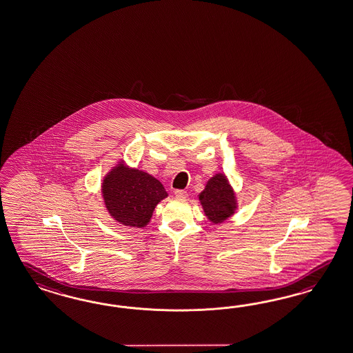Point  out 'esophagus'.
<instances>
[{
    "instance_id": "esophagus-1",
    "label": "esophagus",
    "mask_w": 353,
    "mask_h": 353,
    "mask_svg": "<svg viewBox=\"0 0 353 353\" xmlns=\"http://www.w3.org/2000/svg\"><path fill=\"white\" fill-rule=\"evenodd\" d=\"M174 193H175V196H176L178 199H187V197H188V193H187L185 190H176Z\"/></svg>"
}]
</instances>
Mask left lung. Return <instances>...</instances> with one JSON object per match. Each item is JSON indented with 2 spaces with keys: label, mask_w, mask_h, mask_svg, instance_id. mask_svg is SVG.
<instances>
[{
  "label": "left lung",
  "mask_w": 353,
  "mask_h": 353,
  "mask_svg": "<svg viewBox=\"0 0 353 353\" xmlns=\"http://www.w3.org/2000/svg\"><path fill=\"white\" fill-rule=\"evenodd\" d=\"M199 202L205 215L214 224H220L234 214L236 199L234 192L224 174H216L208 181L199 193Z\"/></svg>",
  "instance_id": "obj_1"
}]
</instances>
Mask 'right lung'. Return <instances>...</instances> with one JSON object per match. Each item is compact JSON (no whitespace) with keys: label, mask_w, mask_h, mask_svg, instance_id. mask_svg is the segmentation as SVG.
<instances>
[{"label":"right lung","mask_w":353,"mask_h":353,"mask_svg":"<svg viewBox=\"0 0 353 353\" xmlns=\"http://www.w3.org/2000/svg\"><path fill=\"white\" fill-rule=\"evenodd\" d=\"M102 196L110 215L123 225L143 228L154 210L168 197L161 181L147 172L119 163L102 183Z\"/></svg>","instance_id":"right-lung-1"}]
</instances>
